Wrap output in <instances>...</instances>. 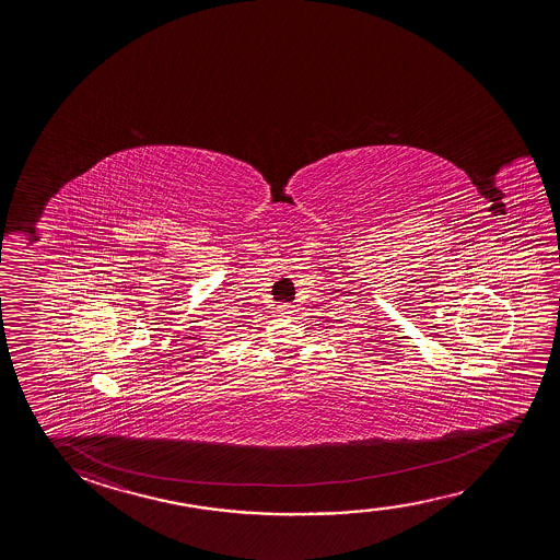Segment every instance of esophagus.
<instances>
[{
  "label": "esophagus",
  "mask_w": 560,
  "mask_h": 560,
  "mask_svg": "<svg viewBox=\"0 0 560 560\" xmlns=\"http://www.w3.org/2000/svg\"><path fill=\"white\" fill-rule=\"evenodd\" d=\"M277 312H279L281 316H293L296 311H294L293 304H279Z\"/></svg>",
  "instance_id": "34e87169"
}]
</instances>
